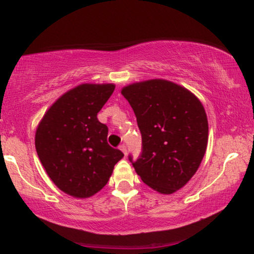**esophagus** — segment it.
<instances>
[{
	"mask_svg": "<svg viewBox=\"0 0 254 254\" xmlns=\"http://www.w3.org/2000/svg\"><path fill=\"white\" fill-rule=\"evenodd\" d=\"M119 149H120V150H121V151H123V152H124V154H125V155H127V147H126V145H125L124 143H123V144H120V145H119Z\"/></svg>",
	"mask_w": 254,
	"mask_h": 254,
	"instance_id": "obj_1",
	"label": "esophagus"
}]
</instances>
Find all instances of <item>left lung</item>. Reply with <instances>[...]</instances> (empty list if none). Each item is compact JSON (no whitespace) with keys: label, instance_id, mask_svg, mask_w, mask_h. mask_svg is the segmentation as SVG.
<instances>
[{"label":"left lung","instance_id":"left-lung-1","mask_svg":"<svg viewBox=\"0 0 254 254\" xmlns=\"http://www.w3.org/2000/svg\"><path fill=\"white\" fill-rule=\"evenodd\" d=\"M142 136L137 159L128 156L144 184L162 194L182 189L196 172L208 142L200 100L175 83L151 79L123 89Z\"/></svg>","mask_w":254,"mask_h":254}]
</instances>
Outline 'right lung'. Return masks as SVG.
Returning <instances> with one entry per match:
<instances>
[{"instance_id":"obj_1","label":"right lung","mask_w":254,"mask_h":254,"mask_svg":"<svg viewBox=\"0 0 254 254\" xmlns=\"http://www.w3.org/2000/svg\"><path fill=\"white\" fill-rule=\"evenodd\" d=\"M113 84H82L61 96L36 131L41 164L55 185L69 195L89 197L109 182L123 151L107 143L109 128L97 114Z\"/></svg>"}]
</instances>
